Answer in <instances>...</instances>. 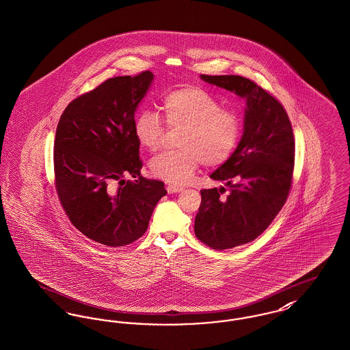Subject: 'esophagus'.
<instances>
[{
	"label": "esophagus",
	"instance_id": "34e87169",
	"mask_svg": "<svg viewBox=\"0 0 350 350\" xmlns=\"http://www.w3.org/2000/svg\"><path fill=\"white\" fill-rule=\"evenodd\" d=\"M166 190H167V193L173 194V193L183 191V190H184V187H183V186L172 185V184H169V185H166Z\"/></svg>",
	"mask_w": 350,
	"mask_h": 350
}]
</instances>
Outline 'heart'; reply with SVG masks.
<instances>
[{
  "mask_svg": "<svg viewBox=\"0 0 350 350\" xmlns=\"http://www.w3.org/2000/svg\"><path fill=\"white\" fill-rule=\"evenodd\" d=\"M161 108L169 128H183L177 150L156 154L150 173L169 184L183 185L191 180L198 165L224 164L231 157L242 136V118L231 108H224L215 95L200 85H183L167 91ZM160 116L142 109L133 118V136L146 150H156L164 136Z\"/></svg>",
  "mask_w": 350,
  "mask_h": 350,
  "instance_id": "b5f03b06",
  "label": "heart"
}]
</instances>
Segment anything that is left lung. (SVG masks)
I'll return each mask as SVG.
<instances>
[{
    "instance_id": "8db88e82",
    "label": "left lung",
    "mask_w": 350,
    "mask_h": 350,
    "mask_svg": "<svg viewBox=\"0 0 350 350\" xmlns=\"http://www.w3.org/2000/svg\"><path fill=\"white\" fill-rule=\"evenodd\" d=\"M205 82L246 99L243 135L235 152L211 173L226 189L201 190L196 237L214 250L256 239L287 201L295 164L292 125L282 103L239 75H201Z\"/></svg>"
}]
</instances>
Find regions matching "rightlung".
Wrapping results in <instances>:
<instances>
[{"label":"right lung","mask_w":350,"mask_h":350,"mask_svg":"<svg viewBox=\"0 0 350 350\" xmlns=\"http://www.w3.org/2000/svg\"><path fill=\"white\" fill-rule=\"evenodd\" d=\"M150 71L107 79L66 107L54 142L55 187L71 224L87 238L122 247L144 235L164 183L142 176L135 112ZM126 175L135 182L124 180Z\"/></svg>","instance_id":"obj_1"}]
</instances>
